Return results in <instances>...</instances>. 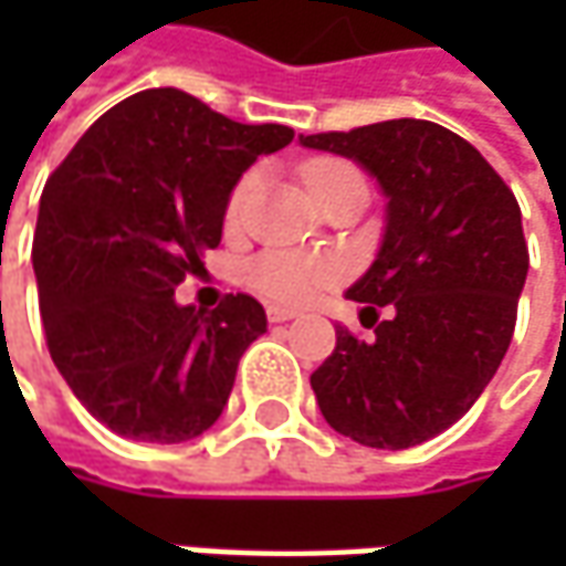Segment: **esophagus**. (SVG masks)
Here are the masks:
<instances>
[{
    "instance_id": "1",
    "label": "esophagus",
    "mask_w": 566,
    "mask_h": 566,
    "mask_svg": "<svg viewBox=\"0 0 566 566\" xmlns=\"http://www.w3.org/2000/svg\"><path fill=\"white\" fill-rule=\"evenodd\" d=\"M293 308H280V305H271V308H268V321H271V324H283V321H293Z\"/></svg>"
}]
</instances>
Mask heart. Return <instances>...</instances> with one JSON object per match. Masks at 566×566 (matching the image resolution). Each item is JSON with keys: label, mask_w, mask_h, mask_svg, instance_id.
Returning a JSON list of instances; mask_svg holds the SVG:
<instances>
[{"label": "heart", "mask_w": 566, "mask_h": 566, "mask_svg": "<svg viewBox=\"0 0 566 566\" xmlns=\"http://www.w3.org/2000/svg\"><path fill=\"white\" fill-rule=\"evenodd\" d=\"M346 182H361L359 169L346 160H334V157H324L315 164L305 166V186L312 195H324L331 188L346 186ZM258 186V176L245 172L232 195L227 201V223L235 227L242 217H245V207H249L251 195ZM339 261L331 254H305V251H264L258 254L249 264V283L271 302L280 305H305L312 302L324 286L337 283L339 280Z\"/></svg>", "instance_id": "1"}]
</instances>
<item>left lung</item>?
Instances as JSON below:
<instances>
[{"label":"left lung","instance_id":"8db88e82","mask_svg":"<svg viewBox=\"0 0 566 566\" xmlns=\"http://www.w3.org/2000/svg\"><path fill=\"white\" fill-rule=\"evenodd\" d=\"M298 144L356 160L387 198L378 258L346 290L375 337L337 327L312 375L321 416L365 447L422 444L467 416L511 346L530 271L520 205L438 122H375Z\"/></svg>","mask_w":566,"mask_h":566}]
</instances>
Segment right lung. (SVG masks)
I'll return each instance as SVG.
<instances>
[{"label": "right lung", "mask_w": 566, "mask_h": 566, "mask_svg": "<svg viewBox=\"0 0 566 566\" xmlns=\"http://www.w3.org/2000/svg\"><path fill=\"white\" fill-rule=\"evenodd\" d=\"M290 125H242L176 87L103 113L40 195L33 273L59 375L122 438L179 444L220 419L242 353L268 331L258 298L176 302L220 245L227 201Z\"/></svg>", "instance_id": "1"}]
</instances>
